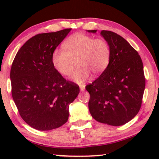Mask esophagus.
Masks as SVG:
<instances>
[{"instance_id": "34e87169", "label": "esophagus", "mask_w": 159, "mask_h": 159, "mask_svg": "<svg viewBox=\"0 0 159 159\" xmlns=\"http://www.w3.org/2000/svg\"><path fill=\"white\" fill-rule=\"evenodd\" d=\"M80 90H81V91L84 90H85V85H80Z\"/></svg>"}]
</instances>
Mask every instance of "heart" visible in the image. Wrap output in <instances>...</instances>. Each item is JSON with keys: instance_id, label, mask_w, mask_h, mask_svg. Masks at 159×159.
Wrapping results in <instances>:
<instances>
[{"instance_id": "heart-1", "label": "heart", "mask_w": 159, "mask_h": 159, "mask_svg": "<svg viewBox=\"0 0 159 159\" xmlns=\"http://www.w3.org/2000/svg\"><path fill=\"white\" fill-rule=\"evenodd\" d=\"M63 49L56 48L52 53V63L63 76H69L76 60L77 68L72 79L81 83L88 80L90 73L101 74L108 66L111 55L109 41L104 38H95L84 34H75L67 39Z\"/></svg>"}]
</instances>
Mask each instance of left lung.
Here are the masks:
<instances>
[{"label":"left lung","mask_w":159,"mask_h":159,"mask_svg":"<svg viewBox=\"0 0 159 159\" xmlns=\"http://www.w3.org/2000/svg\"><path fill=\"white\" fill-rule=\"evenodd\" d=\"M100 34L111 45V60L100 76L85 86L90 94L88 107L97 121L122 125L141 108L145 88L143 63L138 51L120 35L106 30Z\"/></svg>","instance_id":"1"}]
</instances>
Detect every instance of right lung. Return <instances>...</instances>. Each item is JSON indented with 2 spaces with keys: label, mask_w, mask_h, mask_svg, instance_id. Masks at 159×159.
<instances>
[{
  "label": "right lung",
  "mask_w": 159,
  "mask_h": 159,
  "mask_svg": "<svg viewBox=\"0 0 159 159\" xmlns=\"http://www.w3.org/2000/svg\"><path fill=\"white\" fill-rule=\"evenodd\" d=\"M71 29L39 34L29 39L16 55L10 70L12 96L21 118L39 130L65 123L69 105L79 86L66 80L52 63V53Z\"/></svg>",
  "instance_id": "1"
}]
</instances>
